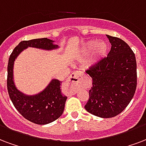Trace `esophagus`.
Segmentation results:
<instances>
[{"mask_svg":"<svg viewBox=\"0 0 146 146\" xmlns=\"http://www.w3.org/2000/svg\"><path fill=\"white\" fill-rule=\"evenodd\" d=\"M82 76H83V73H80V72H78V71H76L69 76L66 81H67V83H70V84H76V83H78Z\"/></svg>","mask_w":146,"mask_h":146,"instance_id":"esophagus-1","label":"esophagus"}]
</instances>
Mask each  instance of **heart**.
Returning a JSON list of instances; mask_svg holds the SVG:
<instances>
[{
  "instance_id": "heart-1",
  "label": "heart",
  "mask_w": 146,
  "mask_h": 146,
  "mask_svg": "<svg viewBox=\"0 0 146 146\" xmlns=\"http://www.w3.org/2000/svg\"><path fill=\"white\" fill-rule=\"evenodd\" d=\"M110 50V46L107 43L101 41L97 43L96 40H90L86 43L81 49V54L83 56L89 55L93 52V56L87 63L88 67H92L96 65L98 63L107 56Z\"/></svg>"
}]
</instances>
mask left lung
<instances>
[{
    "mask_svg": "<svg viewBox=\"0 0 146 146\" xmlns=\"http://www.w3.org/2000/svg\"><path fill=\"white\" fill-rule=\"evenodd\" d=\"M111 50L105 57L86 70L93 79L86 110L101 118L119 115L129 105L137 85L135 53L125 41L106 35Z\"/></svg>",
    "mask_w": 146,
    "mask_h": 146,
    "instance_id": "obj_1",
    "label": "left lung"
}]
</instances>
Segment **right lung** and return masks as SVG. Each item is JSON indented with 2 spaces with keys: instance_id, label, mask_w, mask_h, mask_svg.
I'll return each mask as SVG.
<instances>
[{
  "instance_id": "right-lung-1",
  "label": "right lung",
  "mask_w": 146,
  "mask_h": 146,
  "mask_svg": "<svg viewBox=\"0 0 146 146\" xmlns=\"http://www.w3.org/2000/svg\"><path fill=\"white\" fill-rule=\"evenodd\" d=\"M27 47L52 50L58 49L59 46L47 38L21 41L11 53L8 60L7 91L14 107L26 119L35 124L45 125L60 117L67 97L61 93L62 82L56 79H53L43 90L35 95H26L17 90L14 81V61Z\"/></svg>"
}]
</instances>
